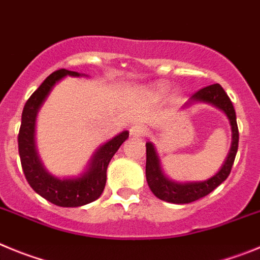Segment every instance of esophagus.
Returning a JSON list of instances; mask_svg holds the SVG:
<instances>
[{
  "label": "esophagus",
  "mask_w": 260,
  "mask_h": 260,
  "mask_svg": "<svg viewBox=\"0 0 260 260\" xmlns=\"http://www.w3.org/2000/svg\"><path fill=\"white\" fill-rule=\"evenodd\" d=\"M146 125L135 124L131 128V135L135 136V137H142V136L146 135Z\"/></svg>",
  "instance_id": "1"
}]
</instances>
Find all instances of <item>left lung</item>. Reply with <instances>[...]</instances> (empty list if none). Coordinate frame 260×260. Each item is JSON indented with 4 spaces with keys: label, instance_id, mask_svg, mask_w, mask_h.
Instances as JSON below:
<instances>
[{
    "label": "left lung",
    "instance_id": "8db88e82",
    "mask_svg": "<svg viewBox=\"0 0 260 260\" xmlns=\"http://www.w3.org/2000/svg\"><path fill=\"white\" fill-rule=\"evenodd\" d=\"M190 100L191 102H209V104H212L214 106L223 110L228 116L229 121H231V125H232L233 141L225 163L214 177L206 180V181L186 182V184H177V182L171 181L162 174L154 146L150 142H146V180L149 188L159 200L177 203V205L194 202V201L210 194L214 189L220 185L232 171V166L238 149V127L237 120H236L235 107H233L231 98L228 97L225 90L221 88L220 84H212V85L205 86V88L194 93Z\"/></svg>",
    "mask_w": 260,
    "mask_h": 260
}]
</instances>
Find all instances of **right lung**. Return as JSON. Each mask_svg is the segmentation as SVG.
<instances>
[{"mask_svg": "<svg viewBox=\"0 0 260 260\" xmlns=\"http://www.w3.org/2000/svg\"><path fill=\"white\" fill-rule=\"evenodd\" d=\"M66 75L80 76L79 72L69 71L66 69L57 70L49 75L44 83L28 98L22 113V124L18 135V149L25 179L37 194L60 207H79L93 202L101 196L106 185L107 166L120 145L128 139L129 132L124 131L102 145L93 156L89 170L79 179L59 180L48 174L40 163L35 149V119L37 110L53 85Z\"/></svg>", "mask_w": 260, "mask_h": 260, "instance_id": "1", "label": "right lung"}]
</instances>
